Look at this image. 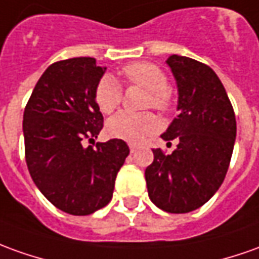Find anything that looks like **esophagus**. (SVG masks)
Wrapping results in <instances>:
<instances>
[{
	"label": "esophagus",
	"mask_w": 259,
	"mask_h": 259,
	"mask_svg": "<svg viewBox=\"0 0 259 259\" xmlns=\"http://www.w3.org/2000/svg\"><path fill=\"white\" fill-rule=\"evenodd\" d=\"M135 149H137V145H135V144H130V151H131V152H135Z\"/></svg>",
	"instance_id": "1"
}]
</instances>
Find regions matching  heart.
<instances>
[{
    "label": "heart",
    "instance_id": "1",
    "mask_svg": "<svg viewBox=\"0 0 259 259\" xmlns=\"http://www.w3.org/2000/svg\"><path fill=\"white\" fill-rule=\"evenodd\" d=\"M125 83L148 90L144 106L166 114L174 108V92L167 85V77L159 66L151 62H135L122 69ZM94 99L100 111L111 114L122 101V87L111 74H104L96 85ZM159 119L153 112H118L107 121V133L114 138L140 142L159 130Z\"/></svg>",
    "mask_w": 259,
    "mask_h": 259
}]
</instances>
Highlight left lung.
I'll return each mask as SVG.
<instances>
[{
	"mask_svg": "<svg viewBox=\"0 0 259 259\" xmlns=\"http://www.w3.org/2000/svg\"><path fill=\"white\" fill-rule=\"evenodd\" d=\"M166 62L178 81L179 114L162 138L179 144L170 155L152 149L145 179L156 207L182 214L201 207L222 186L237 124L226 89L210 66L178 55Z\"/></svg>",
	"mask_w": 259,
	"mask_h": 259,
	"instance_id": "1",
	"label": "left lung"
}]
</instances>
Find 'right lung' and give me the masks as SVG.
Here are the masks:
<instances>
[{
    "label": "right lung",
    "mask_w": 259,
    "mask_h": 259,
    "mask_svg": "<svg viewBox=\"0 0 259 259\" xmlns=\"http://www.w3.org/2000/svg\"><path fill=\"white\" fill-rule=\"evenodd\" d=\"M106 69L94 58L55 62L25 106V160L32 181L55 207L73 215L110 203L130 153L117 138L85 147L104 126L94 92Z\"/></svg>",
    "instance_id": "add662e5"
}]
</instances>
